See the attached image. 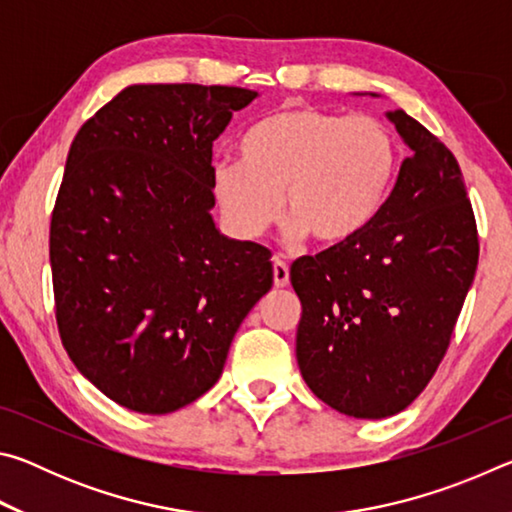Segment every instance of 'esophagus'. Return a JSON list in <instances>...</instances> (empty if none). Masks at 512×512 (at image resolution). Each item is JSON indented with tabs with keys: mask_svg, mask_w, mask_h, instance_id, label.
Returning a JSON list of instances; mask_svg holds the SVG:
<instances>
[{
	"mask_svg": "<svg viewBox=\"0 0 512 512\" xmlns=\"http://www.w3.org/2000/svg\"><path fill=\"white\" fill-rule=\"evenodd\" d=\"M273 284L277 289L287 287L289 284V266L284 264L280 257H273Z\"/></svg>",
	"mask_w": 512,
	"mask_h": 512,
	"instance_id": "1",
	"label": "esophagus"
}]
</instances>
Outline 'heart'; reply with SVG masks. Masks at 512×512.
I'll return each instance as SVG.
<instances>
[{"label":"heart","instance_id":"b5f03b06","mask_svg":"<svg viewBox=\"0 0 512 512\" xmlns=\"http://www.w3.org/2000/svg\"><path fill=\"white\" fill-rule=\"evenodd\" d=\"M402 149L391 126L314 106L259 119L241 140V160L214 167V196L239 237L253 239L287 210V237L318 244L357 239L384 210Z\"/></svg>","mask_w":512,"mask_h":512}]
</instances>
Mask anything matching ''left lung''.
<instances>
[{"label": "left lung", "mask_w": 512, "mask_h": 512, "mask_svg": "<svg viewBox=\"0 0 512 512\" xmlns=\"http://www.w3.org/2000/svg\"><path fill=\"white\" fill-rule=\"evenodd\" d=\"M386 117L411 155L384 210L350 244L291 266L302 379L327 406L368 420L404 411L429 384L479 264L452 151L404 110Z\"/></svg>", "instance_id": "obj_1"}]
</instances>
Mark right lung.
Segmentation results:
<instances>
[{"instance_id":"1","label":"right lung","mask_w":512,"mask_h":512,"mask_svg":"<svg viewBox=\"0 0 512 512\" xmlns=\"http://www.w3.org/2000/svg\"><path fill=\"white\" fill-rule=\"evenodd\" d=\"M255 90L128 85L69 146L51 214L56 323L74 366L126 409H183L219 381L273 287L268 250L214 225L212 144Z\"/></svg>"}]
</instances>
